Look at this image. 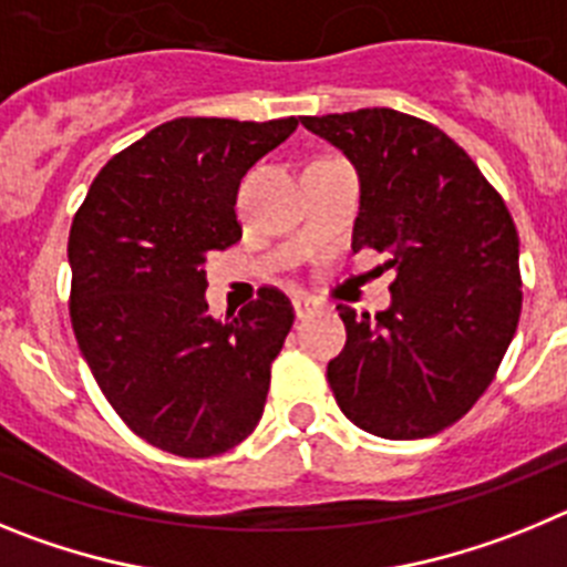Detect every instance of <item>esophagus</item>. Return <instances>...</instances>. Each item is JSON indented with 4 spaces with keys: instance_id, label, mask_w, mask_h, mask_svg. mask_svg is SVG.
Wrapping results in <instances>:
<instances>
[{
    "instance_id": "esophagus-1",
    "label": "esophagus",
    "mask_w": 567,
    "mask_h": 567,
    "mask_svg": "<svg viewBox=\"0 0 567 567\" xmlns=\"http://www.w3.org/2000/svg\"><path fill=\"white\" fill-rule=\"evenodd\" d=\"M292 307H295V315H298V318H309V315L318 309V300L309 298V295H295Z\"/></svg>"
}]
</instances>
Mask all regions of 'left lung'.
<instances>
[{
  "mask_svg": "<svg viewBox=\"0 0 567 567\" xmlns=\"http://www.w3.org/2000/svg\"><path fill=\"white\" fill-rule=\"evenodd\" d=\"M300 124L358 173L352 249H378V269H394L389 309L369 318L338 307L334 400L369 434L432 437L477 403L517 332V227L468 153L423 118L365 107Z\"/></svg>",
  "mask_w": 567,
  "mask_h": 567,
  "instance_id": "1",
  "label": "left lung"
}]
</instances>
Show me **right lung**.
Wrapping results in <instances>:
<instances>
[{"label": "right lung", "mask_w": 567, "mask_h": 567, "mask_svg": "<svg viewBox=\"0 0 567 567\" xmlns=\"http://www.w3.org/2000/svg\"><path fill=\"white\" fill-rule=\"evenodd\" d=\"M298 118H175L113 155L73 218L70 320L115 414L178 457H213L249 437L292 303L209 315L207 260L240 238V178Z\"/></svg>", "instance_id": "1"}]
</instances>
